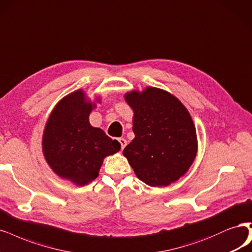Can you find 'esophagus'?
I'll return each mask as SVG.
<instances>
[{
	"label": "esophagus",
	"mask_w": 252,
	"mask_h": 252,
	"mask_svg": "<svg viewBox=\"0 0 252 252\" xmlns=\"http://www.w3.org/2000/svg\"><path fill=\"white\" fill-rule=\"evenodd\" d=\"M118 141H119V143L121 144V149L123 150V149L125 148V147H126V145H127V141L125 140V138H123V137H120Z\"/></svg>",
	"instance_id": "obj_1"
}]
</instances>
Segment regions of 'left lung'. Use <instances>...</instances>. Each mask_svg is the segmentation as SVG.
<instances>
[{
  "instance_id": "left-lung-1",
  "label": "left lung",
  "mask_w": 252,
  "mask_h": 252,
  "mask_svg": "<svg viewBox=\"0 0 252 252\" xmlns=\"http://www.w3.org/2000/svg\"><path fill=\"white\" fill-rule=\"evenodd\" d=\"M133 110L135 137L123 154L136 177L150 187H167L189 171L198 150L189 110L174 94L147 86L124 94Z\"/></svg>"
}]
</instances>
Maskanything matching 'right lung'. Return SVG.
<instances>
[{
    "label": "right lung",
    "mask_w": 252,
    "mask_h": 252,
    "mask_svg": "<svg viewBox=\"0 0 252 252\" xmlns=\"http://www.w3.org/2000/svg\"><path fill=\"white\" fill-rule=\"evenodd\" d=\"M100 102V97L92 102L83 90L68 94L56 104L43 129L42 154L49 167L77 187L96 179L104 158L121 149L118 141L90 124V114Z\"/></svg>",
    "instance_id": "obj_1"
}]
</instances>
